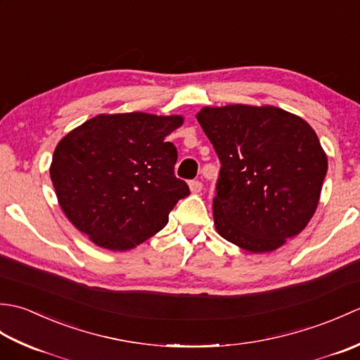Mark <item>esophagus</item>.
<instances>
[{
    "mask_svg": "<svg viewBox=\"0 0 360 360\" xmlns=\"http://www.w3.org/2000/svg\"><path fill=\"white\" fill-rule=\"evenodd\" d=\"M190 190H192V193H201L202 192V182L201 181H192L190 182Z\"/></svg>",
    "mask_w": 360,
    "mask_h": 360,
    "instance_id": "obj_1",
    "label": "esophagus"
}]
</instances>
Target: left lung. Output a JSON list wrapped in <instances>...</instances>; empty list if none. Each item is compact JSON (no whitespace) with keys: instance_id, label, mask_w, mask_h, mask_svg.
Listing matches in <instances>:
<instances>
[{"instance_id":"obj_1","label":"left lung","mask_w":360,"mask_h":360,"mask_svg":"<svg viewBox=\"0 0 360 360\" xmlns=\"http://www.w3.org/2000/svg\"><path fill=\"white\" fill-rule=\"evenodd\" d=\"M221 160L213 223L250 254L281 248L308 226L328 170L307 120L272 105L204 106L196 114Z\"/></svg>"}]
</instances>
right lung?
<instances>
[{
    "instance_id": "right-lung-1",
    "label": "right lung",
    "mask_w": 360,
    "mask_h": 360,
    "mask_svg": "<svg viewBox=\"0 0 360 360\" xmlns=\"http://www.w3.org/2000/svg\"><path fill=\"white\" fill-rule=\"evenodd\" d=\"M184 117L98 114L57 143L49 168L57 201L96 246L124 252L162 231L188 186L174 176L178 151L165 137Z\"/></svg>"
}]
</instances>
